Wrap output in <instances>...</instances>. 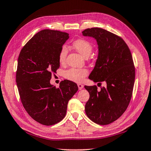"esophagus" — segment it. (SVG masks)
Instances as JSON below:
<instances>
[{
    "label": "esophagus",
    "mask_w": 151,
    "mask_h": 151,
    "mask_svg": "<svg viewBox=\"0 0 151 151\" xmlns=\"http://www.w3.org/2000/svg\"><path fill=\"white\" fill-rule=\"evenodd\" d=\"M78 89L79 90H81V89H82L83 88V85H82L81 83H78Z\"/></svg>",
    "instance_id": "34e87169"
}]
</instances>
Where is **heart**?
Listing matches in <instances>:
<instances>
[{"label": "heart", "mask_w": 151, "mask_h": 151, "mask_svg": "<svg viewBox=\"0 0 151 151\" xmlns=\"http://www.w3.org/2000/svg\"><path fill=\"white\" fill-rule=\"evenodd\" d=\"M72 46L78 51L79 53L87 58L93 50V45L89 41L84 39H78L73 42ZM68 55V49L66 46H62L59 53V61L61 63L65 62ZM88 70L84 68L78 69V68H70L66 70L64 73V76L69 80L80 82L83 80V79L88 75Z\"/></svg>", "instance_id": "heart-1"}]
</instances>
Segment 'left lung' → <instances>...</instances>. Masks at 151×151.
Returning <instances> with one entry per match:
<instances>
[{
	"instance_id": "left-lung-1",
	"label": "left lung",
	"mask_w": 151,
	"mask_h": 151,
	"mask_svg": "<svg viewBox=\"0 0 151 151\" xmlns=\"http://www.w3.org/2000/svg\"><path fill=\"white\" fill-rule=\"evenodd\" d=\"M82 33L95 38L99 46L98 58L89 78L106 83L100 91L96 85H85L90 95L85 113L95 123L108 125L123 114L132 99L135 77L132 53L123 39L109 31L93 27Z\"/></svg>"
}]
</instances>
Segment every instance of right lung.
<instances>
[{
	"instance_id": "obj_1",
	"label": "right lung",
	"mask_w": 151,
	"mask_h": 151,
	"mask_svg": "<svg viewBox=\"0 0 151 151\" xmlns=\"http://www.w3.org/2000/svg\"><path fill=\"white\" fill-rule=\"evenodd\" d=\"M69 34L43 29L36 33L20 51L16 83L22 103L34 120L45 126L60 122L68 101L78 91L76 83L64 80L56 88L50 83L60 67L59 53Z\"/></svg>"
}]
</instances>
